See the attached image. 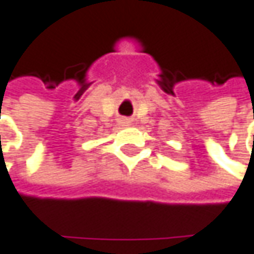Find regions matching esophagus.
<instances>
[{
  "label": "esophagus",
  "mask_w": 254,
  "mask_h": 254,
  "mask_svg": "<svg viewBox=\"0 0 254 254\" xmlns=\"http://www.w3.org/2000/svg\"><path fill=\"white\" fill-rule=\"evenodd\" d=\"M123 123H129V122H128V120H125V122H123Z\"/></svg>",
  "instance_id": "obj_1"
}]
</instances>
